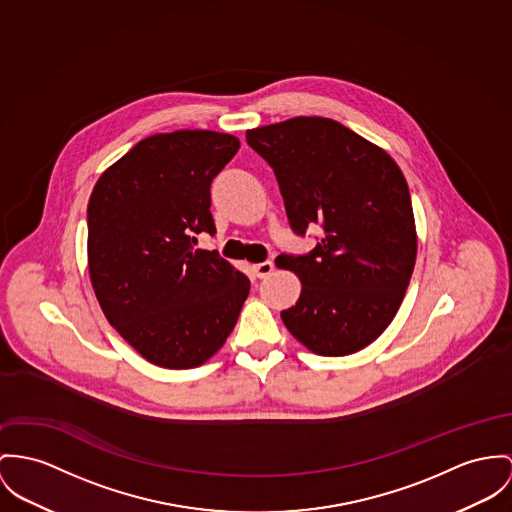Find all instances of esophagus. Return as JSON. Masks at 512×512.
Returning <instances> with one entry per match:
<instances>
[{
    "label": "esophagus",
    "mask_w": 512,
    "mask_h": 512,
    "mask_svg": "<svg viewBox=\"0 0 512 512\" xmlns=\"http://www.w3.org/2000/svg\"><path fill=\"white\" fill-rule=\"evenodd\" d=\"M253 271H255V275L259 276V278H265V276H269L275 271V265L271 261H265V263L255 265Z\"/></svg>",
    "instance_id": "34e87169"
}]
</instances>
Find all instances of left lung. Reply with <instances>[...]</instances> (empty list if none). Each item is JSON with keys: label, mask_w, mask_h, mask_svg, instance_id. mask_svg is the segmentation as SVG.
Instances as JSON below:
<instances>
[{"label": "left lung", "mask_w": 512, "mask_h": 512, "mask_svg": "<svg viewBox=\"0 0 512 512\" xmlns=\"http://www.w3.org/2000/svg\"><path fill=\"white\" fill-rule=\"evenodd\" d=\"M284 198L294 234L319 226L306 255L276 263L302 282L296 306L280 312L312 353L353 354L392 323L417 259L407 181L382 148L337 120L296 117L245 132Z\"/></svg>", "instance_id": "8db88e82"}]
</instances>
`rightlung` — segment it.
<instances>
[{"instance_id": "right-lung-1", "label": "right lung", "mask_w": 512, "mask_h": 512, "mask_svg": "<svg viewBox=\"0 0 512 512\" xmlns=\"http://www.w3.org/2000/svg\"><path fill=\"white\" fill-rule=\"evenodd\" d=\"M239 150L232 134L177 130L138 142L93 187L89 276L109 323L152 364L195 368L236 327L249 278L218 251L210 185Z\"/></svg>"}]
</instances>
